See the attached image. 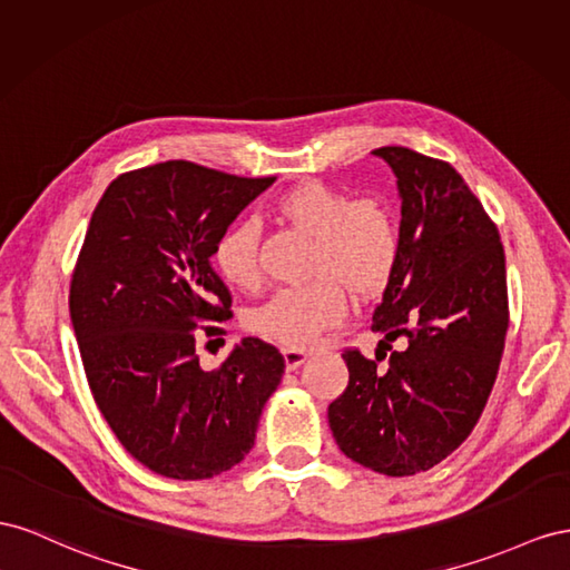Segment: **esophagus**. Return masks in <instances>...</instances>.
Wrapping results in <instances>:
<instances>
[{
    "label": "esophagus",
    "mask_w": 570,
    "mask_h": 570,
    "mask_svg": "<svg viewBox=\"0 0 570 570\" xmlns=\"http://www.w3.org/2000/svg\"><path fill=\"white\" fill-rule=\"evenodd\" d=\"M305 357H307V353L301 351V348H284V361H286L288 372L301 367L305 363Z\"/></svg>",
    "instance_id": "1"
}]
</instances>
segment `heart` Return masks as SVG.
<instances>
[{"mask_svg": "<svg viewBox=\"0 0 570 570\" xmlns=\"http://www.w3.org/2000/svg\"><path fill=\"white\" fill-rule=\"evenodd\" d=\"M272 215L291 229L313 238L307 276L313 282L282 288L248 313V327L276 344L301 348L346 317L344 287L365 303L392 282L399 263V226L394 209L380 195L351 198L346 190L303 181L276 195ZM257 226L240 222L226 229L215 246V267L236 288L259 284Z\"/></svg>", "mask_w": 570, "mask_h": 570, "instance_id": "heart-1", "label": "heart"}]
</instances>
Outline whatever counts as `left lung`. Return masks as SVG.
<instances>
[{"label":"left lung","mask_w":570,"mask_h":570,"mask_svg":"<svg viewBox=\"0 0 570 570\" xmlns=\"http://www.w3.org/2000/svg\"><path fill=\"white\" fill-rule=\"evenodd\" d=\"M372 155L396 174L399 263L372 313L384 341L375 357L344 351L348 386L327 415L351 461L405 478L456 451L492 394L509 330L507 257L497 224L449 161L401 145ZM396 337L404 346L393 352Z\"/></svg>","instance_id":"1"}]
</instances>
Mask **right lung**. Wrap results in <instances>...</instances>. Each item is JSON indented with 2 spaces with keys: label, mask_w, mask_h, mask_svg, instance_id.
<instances>
[{
  "label": "right lung",
  "mask_w": 570,
  "mask_h": 570,
  "mask_svg": "<svg viewBox=\"0 0 570 570\" xmlns=\"http://www.w3.org/2000/svg\"><path fill=\"white\" fill-rule=\"evenodd\" d=\"M272 184L169 159L114 178L90 217L69 291L80 361L111 432L165 478L207 480L246 459L282 382L284 355L263 338L213 372L195 353L232 317L217 240Z\"/></svg>",
  "instance_id": "1"
}]
</instances>
